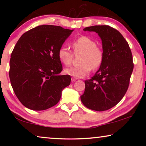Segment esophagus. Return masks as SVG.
I'll return each mask as SVG.
<instances>
[{
	"label": "esophagus",
	"instance_id": "obj_1",
	"mask_svg": "<svg viewBox=\"0 0 146 146\" xmlns=\"http://www.w3.org/2000/svg\"><path fill=\"white\" fill-rule=\"evenodd\" d=\"M78 78H75V77H72V82H75L76 80Z\"/></svg>",
	"mask_w": 146,
	"mask_h": 146
}]
</instances>
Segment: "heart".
Here are the masks:
<instances>
[{"mask_svg":"<svg viewBox=\"0 0 146 146\" xmlns=\"http://www.w3.org/2000/svg\"><path fill=\"white\" fill-rule=\"evenodd\" d=\"M74 54H81L80 64L65 70V73L75 78H82L88 74L91 70H97L104 61V52L102 48L96 44V42L87 36H81L72 42ZM58 57L63 64L68 66L73 60V54L67 47L62 46L58 51Z\"/></svg>","mask_w":146,"mask_h":146,"instance_id":"heart-1","label":"heart"}]
</instances>
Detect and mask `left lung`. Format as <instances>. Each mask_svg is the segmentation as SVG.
<instances>
[{"label":"left lung","instance_id":"left-lung-1","mask_svg":"<svg viewBox=\"0 0 146 146\" xmlns=\"http://www.w3.org/2000/svg\"><path fill=\"white\" fill-rule=\"evenodd\" d=\"M84 31L98 34L104 58L94 76L85 80L81 101L92 110H108L119 102L127 90L133 69L132 54L121 34L110 26H92Z\"/></svg>","mask_w":146,"mask_h":146}]
</instances>
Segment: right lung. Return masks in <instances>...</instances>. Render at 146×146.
<instances>
[{"label":"right lung","mask_w":146,"mask_h":146,"mask_svg":"<svg viewBox=\"0 0 146 146\" xmlns=\"http://www.w3.org/2000/svg\"><path fill=\"white\" fill-rule=\"evenodd\" d=\"M73 30L40 25L24 33L10 60L9 77L16 96L28 108L44 110L60 100L62 91L70 84L58 57L60 47Z\"/></svg>","instance_id":"1"}]
</instances>
